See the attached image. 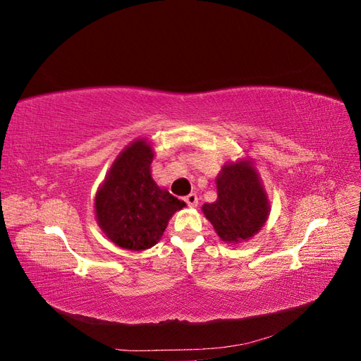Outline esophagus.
Instances as JSON below:
<instances>
[{"label": "esophagus", "mask_w": 361, "mask_h": 361, "mask_svg": "<svg viewBox=\"0 0 361 361\" xmlns=\"http://www.w3.org/2000/svg\"><path fill=\"white\" fill-rule=\"evenodd\" d=\"M185 202H187V204H188L190 207H194V206H197L199 199H197V195L191 192V194L187 195V197H185Z\"/></svg>", "instance_id": "esophagus-1"}]
</instances>
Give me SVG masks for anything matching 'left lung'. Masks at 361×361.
Here are the masks:
<instances>
[{
    "instance_id": "left-lung-1",
    "label": "left lung",
    "mask_w": 361,
    "mask_h": 361,
    "mask_svg": "<svg viewBox=\"0 0 361 361\" xmlns=\"http://www.w3.org/2000/svg\"><path fill=\"white\" fill-rule=\"evenodd\" d=\"M218 197L202 211L223 241H245L265 224L269 206L257 173L248 162L224 166L216 178Z\"/></svg>"
}]
</instances>
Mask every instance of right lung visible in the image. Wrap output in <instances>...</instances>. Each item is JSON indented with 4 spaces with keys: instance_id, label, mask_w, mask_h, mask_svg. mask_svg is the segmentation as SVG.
<instances>
[{
    "instance_id": "obj_1",
    "label": "right lung",
    "mask_w": 361,
    "mask_h": 361,
    "mask_svg": "<svg viewBox=\"0 0 361 361\" xmlns=\"http://www.w3.org/2000/svg\"><path fill=\"white\" fill-rule=\"evenodd\" d=\"M154 152L143 140L118 155L96 194V218L105 235L126 250H146L158 243L170 216L182 209L167 190L150 176Z\"/></svg>"
}]
</instances>
